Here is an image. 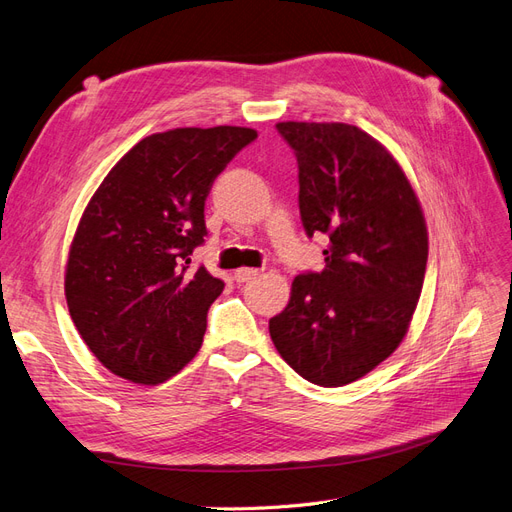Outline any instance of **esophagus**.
I'll return each mask as SVG.
<instances>
[{"mask_svg": "<svg viewBox=\"0 0 512 512\" xmlns=\"http://www.w3.org/2000/svg\"><path fill=\"white\" fill-rule=\"evenodd\" d=\"M260 275V271L258 269H239V271H235V282H239V284H243V282H250V280H254V277H258Z\"/></svg>", "mask_w": 512, "mask_h": 512, "instance_id": "esophagus-1", "label": "esophagus"}]
</instances>
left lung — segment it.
<instances>
[{
  "instance_id": "8db88e82",
  "label": "left lung",
  "mask_w": 512,
  "mask_h": 512,
  "mask_svg": "<svg viewBox=\"0 0 512 512\" xmlns=\"http://www.w3.org/2000/svg\"><path fill=\"white\" fill-rule=\"evenodd\" d=\"M275 128L297 156L305 235H324L329 247L322 271L294 277L269 333L301 378L344 386L408 331L427 267L425 218L404 170L367 132L305 121Z\"/></svg>"
}]
</instances>
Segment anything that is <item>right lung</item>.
<instances>
[{
	"label": "right lung",
	"mask_w": 512,
	"mask_h": 512,
	"mask_svg": "<svg viewBox=\"0 0 512 512\" xmlns=\"http://www.w3.org/2000/svg\"><path fill=\"white\" fill-rule=\"evenodd\" d=\"M252 128H177L136 143L91 196L66 267L74 327L115 376L160 384L203 346L224 282L190 256L205 243V200Z\"/></svg>",
	"instance_id": "1"
}]
</instances>
